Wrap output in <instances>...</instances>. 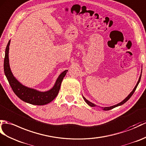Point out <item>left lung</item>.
<instances>
[{
  "instance_id": "8db88e82",
  "label": "left lung",
  "mask_w": 146,
  "mask_h": 146,
  "mask_svg": "<svg viewBox=\"0 0 146 146\" xmlns=\"http://www.w3.org/2000/svg\"><path fill=\"white\" fill-rule=\"evenodd\" d=\"M141 74H142V71H141V74H140L139 78V80H138V81H137V84H136V85L135 86V87L134 88V89L133 90V91H131V92L129 93V95H128L126 98H125V99H124V100H123V101H121V102L117 104L113 105V106H110V107H102V110H104V111H108V110H112V109H113V108H116V107H117V106H121V105H122V104H123L124 103H126L127 101H128L129 100V98L132 96V95H133V93H134L135 90H136L137 87V86H138V84H139V82H140L141 78ZM83 99H84V101H85V102H86L90 106H91V107H96V106H97V105L94 104V103L90 102V101H88V100H86V98H84L83 96Z\"/></svg>"
}]
</instances>
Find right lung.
Masks as SVG:
<instances>
[{"mask_svg":"<svg viewBox=\"0 0 146 146\" xmlns=\"http://www.w3.org/2000/svg\"><path fill=\"white\" fill-rule=\"evenodd\" d=\"M10 43H11V40L9 41L5 49L4 70L5 76L13 92L20 100L27 103L41 106V105H45L50 103L55 99L58 94L61 84L68 72V70L63 71L60 74L57 78L53 86L48 91H40L36 89L32 88L27 87L19 82L17 79H16L11 71L9 58Z\"/></svg>","mask_w":146,"mask_h":146,"instance_id":"add662e5","label":"right lung"}]
</instances>
